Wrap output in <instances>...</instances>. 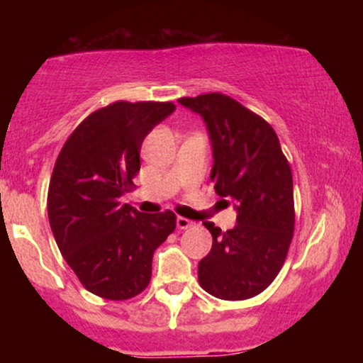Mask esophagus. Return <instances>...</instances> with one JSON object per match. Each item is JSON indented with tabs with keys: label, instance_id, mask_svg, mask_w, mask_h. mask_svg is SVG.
<instances>
[{
	"label": "esophagus",
	"instance_id": "esophagus-1",
	"mask_svg": "<svg viewBox=\"0 0 363 363\" xmlns=\"http://www.w3.org/2000/svg\"><path fill=\"white\" fill-rule=\"evenodd\" d=\"M176 225H177V228H181V230H186V228L193 227V222H191V220L184 218V216H177Z\"/></svg>",
	"mask_w": 363,
	"mask_h": 363
}]
</instances>
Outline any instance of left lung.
Masks as SVG:
<instances>
[{
    "label": "left lung",
    "mask_w": 363,
    "mask_h": 363,
    "mask_svg": "<svg viewBox=\"0 0 363 363\" xmlns=\"http://www.w3.org/2000/svg\"><path fill=\"white\" fill-rule=\"evenodd\" d=\"M177 102L205 121L213 153L210 179L237 211L227 232L203 223L213 244L198 264L199 285L216 298L245 301L268 289L289 252L295 223L290 165L274 129L234 99L205 94Z\"/></svg>",
    "instance_id": "obj_1"
}]
</instances>
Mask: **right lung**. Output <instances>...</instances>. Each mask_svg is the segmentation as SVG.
Masks as SVG:
<instances>
[{"instance_id": "add662e5", "label": "right lung", "mask_w": 363, "mask_h": 363, "mask_svg": "<svg viewBox=\"0 0 363 363\" xmlns=\"http://www.w3.org/2000/svg\"><path fill=\"white\" fill-rule=\"evenodd\" d=\"M174 111L172 102H114L83 119L57 155L51 230L78 280L102 298L126 301L147 289L153 252L176 228L172 211L147 215L121 203L145 136Z\"/></svg>"}]
</instances>
